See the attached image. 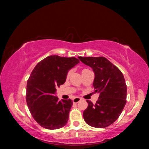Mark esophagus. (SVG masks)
<instances>
[{"label": "esophagus", "instance_id": "1", "mask_svg": "<svg viewBox=\"0 0 149 149\" xmlns=\"http://www.w3.org/2000/svg\"><path fill=\"white\" fill-rule=\"evenodd\" d=\"M80 100H81L80 98L76 97V98H75V99H73V102H74V103H77L78 102H79Z\"/></svg>", "mask_w": 149, "mask_h": 149}]
</instances>
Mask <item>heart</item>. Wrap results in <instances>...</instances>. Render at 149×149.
Masks as SVG:
<instances>
[{
    "mask_svg": "<svg viewBox=\"0 0 149 149\" xmlns=\"http://www.w3.org/2000/svg\"><path fill=\"white\" fill-rule=\"evenodd\" d=\"M71 74H72V71H71V70H70V71H69L68 72L67 75H66V77L68 78L70 76V75H71Z\"/></svg>",
    "mask_w": 149,
    "mask_h": 149,
    "instance_id": "b5f03b06",
    "label": "heart"
}]
</instances>
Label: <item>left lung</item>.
Listing matches in <instances>:
<instances>
[{"label": "left lung", "instance_id": "1", "mask_svg": "<svg viewBox=\"0 0 149 149\" xmlns=\"http://www.w3.org/2000/svg\"><path fill=\"white\" fill-rule=\"evenodd\" d=\"M95 73L93 87L100 93L95 104L87 100L88 107L83 113L88 125L104 128L119 118L126 104L127 85L122 72L104 57H79Z\"/></svg>", "mask_w": 149, "mask_h": 149}]
</instances>
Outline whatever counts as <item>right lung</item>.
I'll use <instances>...</instances> for the list:
<instances>
[{"mask_svg": "<svg viewBox=\"0 0 149 149\" xmlns=\"http://www.w3.org/2000/svg\"><path fill=\"white\" fill-rule=\"evenodd\" d=\"M79 63L76 58L49 56L33 70L27 82L26 102L34 120L48 130L64 127L73 105L71 99L58 100L56 88L64 84L68 70Z\"/></svg>", "mask_w": 149, "mask_h": 149, "instance_id": "obj_1", "label": "right lung"}]
</instances>
